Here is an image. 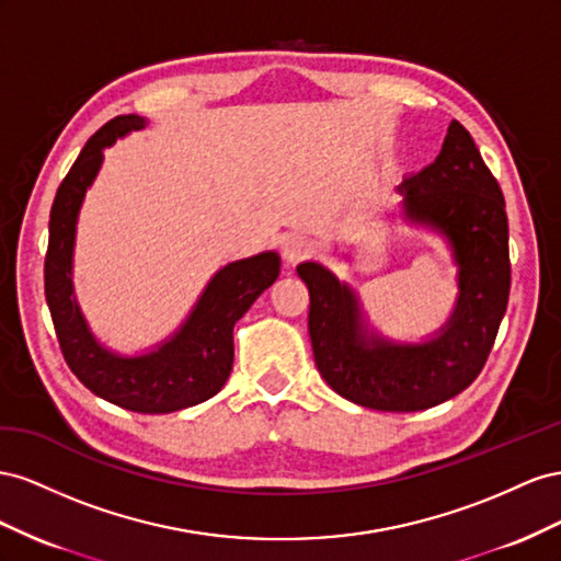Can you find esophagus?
I'll use <instances>...</instances> for the list:
<instances>
[{
	"instance_id": "34e87169",
	"label": "esophagus",
	"mask_w": 561,
	"mask_h": 561,
	"mask_svg": "<svg viewBox=\"0 0 561 561\" xmlns=\"http://www.w3.org/2000/svg\"><path fill=\"white\" fill-rule=\"evenodd\" d=\"M310 253H312V242H310L308 237H302V234H294V237H289L282 244V255H284L286 263L306 261Z\"/></svg>"
}]
</instances>
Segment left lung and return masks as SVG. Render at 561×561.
Here are the masks:
<instances>
[{
  "label": "left lung",
  "mask_w": 561,
  "mask_h": 561,
  "mask_svg": "<svg viewBox=\"0 0 561 561\" xmlns=\"http://www.w3.org/2000/svg\"><path fill=\"white\" fill-rule=\"evenodd\" d=\"M407 218L449 237L460 296L449 324L423 345H394L359 329L357 298L319 263L308 284L314 364L331 390L378 411H423L466 390L484 369L510 296L507 214L499 181L470 131L451 122L442 152L397 187Z\"/></svg>",
  "instance_id": "8db88e82"
}]
</instances>
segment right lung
<instances>
[{
    "label": "right lung",
    "instance_id": "obj_1",
    "mask_svg": "<svg viewBox=\"0 0 561 561\" xmlns=\"http://www.w3.org/2000/svg\"><path fill=\"white\" fill-rule=\"evenodd\" d=\"M136 115H119L101 126L62 179L49 218L44 291L54 329L70 371L107 402L138 413H171L214 397L232 371V329L253 300L279 277V255L261 253L230 263L206 286L185 327L157 352L117 357L89 333L72 298V247L84 192L103 162V148L119 136L142 129Z\"/></svg>",
    "mask_w": 561,
    "mask_h": 561
}]
</instances>
